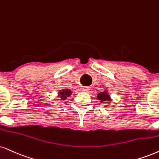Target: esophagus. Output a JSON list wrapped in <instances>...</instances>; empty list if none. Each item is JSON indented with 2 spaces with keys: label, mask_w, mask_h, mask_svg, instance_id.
Listing matches in <instances>:
<instances>
[{
  "label": "esophagus",
  "mask_w": 159,
  "mask_h": 159,
  "mask_svg": "<svg viewBox=\"0 0 159 159\" xmlns=\"http://www.w3.org/2000/svg\"><path fill=\"white\" fill-rule=\"evenodd\" d=\"M81 89H82V91H84V92H88L89 90V88L87 87H82Z\"/></svg>",
  "instance_id": "34e87169"
}]
</instances>
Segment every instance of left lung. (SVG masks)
I'll list each match as a JSON object with an SVG mask.
<instances>
[{"label":"left lung","instance_id":"1","mask_svg":"<svg viewBox=\"0 0 159 159\" xmlns=\"http://www.w3.org/2000/svg\"><path fill=\"white\" fill-rule=\"evenodd\" d=\"M97 98L98 100L101 101V102L102 103L103 101H111L110 99V95L108 94V93L107 91L104 92H100L97 95Z\"/></svg>","mask_w":159,"mask_h":159}]
</instances>
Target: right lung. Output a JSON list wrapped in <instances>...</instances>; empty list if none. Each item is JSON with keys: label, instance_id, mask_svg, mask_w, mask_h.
Instances as JSON below:
<instances>
[{"label": "right lung", "instance_id": "1", "mask_svg": "<svg viewBox=\"0 0 159 159\" xmlns=\"http://www.w3.org/2000/svg\"><path fill=\"white\" fill-rule=\"evenodd\" d=\"M59 96L61 98V100H65L66 98L72 95V91L70 89H62V90L60 91L58 93Z\"/></svg>", "mask_w": 159, "mask_h": 159}]
</instances>
